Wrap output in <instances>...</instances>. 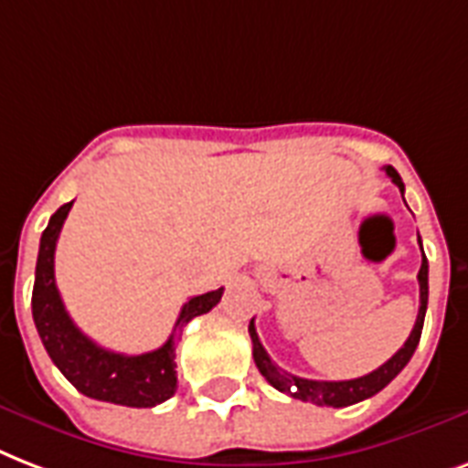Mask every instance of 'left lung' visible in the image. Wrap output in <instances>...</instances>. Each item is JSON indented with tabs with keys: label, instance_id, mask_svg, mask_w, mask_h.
<instances>
[{
	"label": "left lung",
	"instance_id": "8db88e82",
	"mask_svg": "<svg viewBox=\"0 0 468 468\" xmlns=\"http://www.w3.org/2000/svg\"><path fill=\"white\" fill-rule=\"evenodd\" d=\"M386 173L393 183L398 185V190L403 193L405 185L398 176V170L393 165H386ZM422 249V244H420ZM420 283V310L418 320H415V327H412L408 342L400 346V349L393 354V356L386 361L383 366H378L376 371L366 373L361 378H351V381H313V378H300V376H292V373L278 368V366L271 361V356L263 349L259 335H256V327H253V320L249 322V335H251L253 342V361L259 366L261 376L266 378L275 390H281L285 396L298 398L303 403H314V405H329V408H346V405L361 403L366 398L376 396L378 390H383L388 386L398 373L403 371L408 361L412 358L415 349L420 344V335H422V324H425V313H427V259L425 251H422V266H420L418 273Z\"/></svg>",
	"mask_w": 468,
	"mask_h": 468
}]
</instances>
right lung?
I'll list each match as a JSON object with an SVG mask.
<instances>
[{
	"instance_id": "obj_1",
	"label": "right lung",
	"mask_w": 468,
	"mask_h": 468,
	"mask_svg": "<svg viewBox=\"0 0 468 468\" xmlns=\"http://www.w3.org/2000/svg\"><path fill=\"white\" fill-rule=\"evenodd\" d=\"M70 207L72 202H68L58 209L41 234L34 295H31V310H34L38 336L48 351L50 361L60 368V373L82 396L104 400V403L126 405V408H154V405L168 400L177 390V336L187 322L209 313L222 300L224 288L187 300L180 310L173 335L161 349L139 354V356H126V354L102 349L100 344L82 335L78 324L70 320L56 285L53 259H56L58 234L63 229Z\"/></svg>"
}]
</instances>
